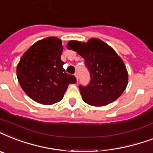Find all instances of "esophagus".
I'll return each instance as SVG.
<instances>
[{
	"label": "esophagus",
	"mask_w": 153,
	"mask_h": 153,
	"mask_svg": "<svg viewBox=\"0 0 153 153\" xmlns=\"http://www.w3.org/2000/svg\"><path fill=\"white\" fill-rule=\"evenodd\" d=\"M74 76L76 77V79H77V81L79 80V74H78V72H76L75 74H74Z\"/></svg>",
	"instance_id": "esophagus-1"
}]
</instances>
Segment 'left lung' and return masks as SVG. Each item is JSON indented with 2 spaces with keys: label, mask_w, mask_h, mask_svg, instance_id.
<instances>
[{
  "label": "left lung",
  "mask_w": 153,
  "mask_h": 153,
  "mask_svg": "<svg viewBox=\"0 0 153 153\" xmlns=\"http://www.w3.org/2000/svg\"><path fill=\"white\" fill-rule=\"evenodd\" d=\"M81 55L91 74L86 86L79 85L82 98L93 106H104L122 94L128 85V72L123 60L105 42L97 38L86 43L72 41L67 44Z\"/></svg>",
  "instance_id": "1"
}]
</instances>
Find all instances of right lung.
I'll use <instances>...</instances> for the list:
<instances>
[{
  "label": "right lung",
  "instance_id": "right-lung-1",
  "mask_svg": "<svg viewBox=\"0 0 153 153\" xmlns=\"http://www.w3.org/2000/svg\"><path fill=\"white\" fill-rule=\"evenodd\" d=\"M61 39L48 37L39 40L24 53L16 67L23 91L35 102L52 105L62 99L68 85L76 82L66 73L61 60Z\"/></svg>",
  "mask_w": 153,
  "mask_h": 153
}]
</instances>
